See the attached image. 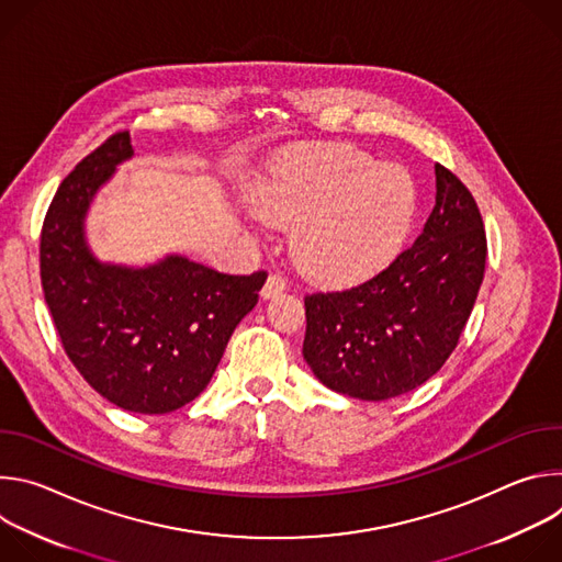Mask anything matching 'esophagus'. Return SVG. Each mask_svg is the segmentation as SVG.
<instances>
[{
  "label": "esophagus",
  "instance_id": "esophagus-1",
  "mask_svg": "<svg viewBox=\"0 0 562 562\" xmlns=\"http://www.w3.org/2000/svg\"><path fill=\"white\" fill-rule=\"evenodd\" d=\"M286 289V280L280 276V273H271L262 286V297L269 300V297H276L280 295L282 291Z\"/></svg>",
  "mask_w": 562,
  "mask_h": 562
}]
</instances>
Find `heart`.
<instances>
[{"instance_id":"obj_1","label":"heart","mask_w":562,"mask_h":562,"mask_svg":"<svg viewBox=\"0 0 562 562\" xmlns=\"http://www.w3.org/2000/svg\"><path fill=\"white\" fill-rule=\"evenodd\" d=\"M256 213L295 226L293 254L319 282L347 284L373 276L403 249L418 211L414 178L378 167L345 144L297 150L254 191Z\"/></svg>"}]
</instances>
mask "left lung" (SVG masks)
<instances>
[{"mask_svg":"<svg viewBox=\"0 0 562 562\" xmlns=\"http://www.w3.org/2000/svg\"><path fill=\"white\" fill-rule=\"evenodd\" d=\"M487 237L469 189L436 165V206L416 243L373 278L304 297L302 356L325 386L369 403L447 362L485 278Z\"/></svg>","mask_w":562,"mask_h":562,"instance_id":"left-lung-1","label":"left lung"}]
</instances>
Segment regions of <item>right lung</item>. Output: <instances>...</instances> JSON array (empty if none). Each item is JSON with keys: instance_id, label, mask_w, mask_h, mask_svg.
Instances as JSON below:
<instances>
[{"instance_id": "1", "label": "right lung", "mask_w": 562, "mask_h": 562, "mask_svg": "<svg viewBox=\"0 0 562 562\" xmlns=\"http://www.w3.org/2000/svg\"><path fill=\"white\" fill-rule=\"evenodd\" d=\"M131 157V135L115 133L59 184L42 226V286L82 378L120 409L169 414L206 389L267 271L228 276L184 256L139 269L100 262L87 213Z\"/></svg>"}]
</instances>
